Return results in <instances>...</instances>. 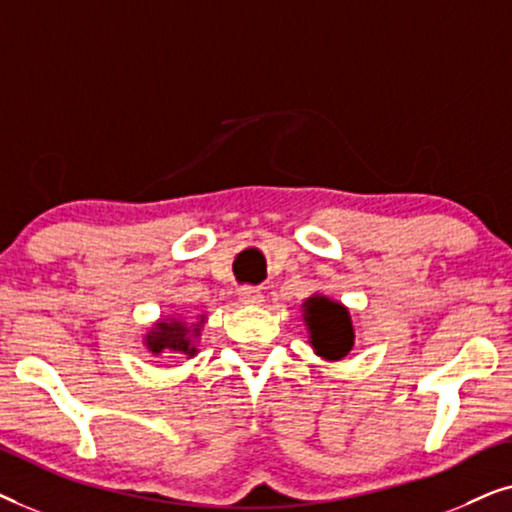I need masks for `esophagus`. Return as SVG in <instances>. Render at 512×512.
<instances>
[{"label":"esophagus","instance_id":"esophagus-1","mask_svg":"<svg viewBox=\"0 0 512 512\" xmlns=\"http://www.w3.org/2000/svg\"><path fill=\"white\" fill-rule=\"evenodd\" d=\"M237 296L244 305H261L263 303V293L256 289V286H242L240 291H237Z\"/></svg>","mask_w":512,"mask_h":512}]
</instances>
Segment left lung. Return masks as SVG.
<instances>
[{"instance_id":"obj_1","label":"left lung","mask_w":512,"mask_h":512,"mask_svg":"<svg viewBox=\"0 0 512 512\" xmlns=\"http://www.w3.org/2000/svg\"><path fill=\"white\" fill-rule=\"evenodd\" d=\"M305 324L314 352L338 361L354 347V326L347 307L326 296H312L305 303Z\"/></svg>"}]
</instances>
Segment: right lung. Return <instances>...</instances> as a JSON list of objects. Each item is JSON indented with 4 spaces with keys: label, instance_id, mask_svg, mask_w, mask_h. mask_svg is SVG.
<instances>
[{
    "label": "right lung",
    "instance_id": "add662e5",
    "mask_svg": "<svg viewBox=\"0 0 512 512\" xmlns=\"http://www.w3.org/2000/svg\"><path fill=\"white\" fill-rule=\"evenodd\" d=\"M205 324V317H200V324H186L184 319L170 317L160 319L153 324V328L146 333L144 345L151 354H186L188 359L198 354L195 340L200 335V326Z\"/></svg>",
    "mask_w": 512,
    "mask_h": 512
}]
</instances>
